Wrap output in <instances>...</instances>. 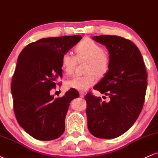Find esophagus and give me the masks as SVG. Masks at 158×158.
Instances as JSON below:
<instances>
[{"label":"esophagus","instance_id":"esophagus-1","mask_svg":"<svg viewBox=\"0 0 158 158\" xmlns=\"http://www.w3.org/2000/svg\"><path fill=\"white\" fill-rule=\"evenodd\" d=\"M85 95V94L84 93V92H80V93H79V96H80V97H81V98L84 97Z\"/></svg>","mask_w":158,"mask_h":158}]
</instances>
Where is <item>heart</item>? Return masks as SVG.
<instances>
[{
    "label": "heart",
    "instance_id": "1",
    "mask_svg": "<svg viewBox=\"0 0 158 158\" xmlns=\"http://www.w3.org/2000/svg\"><path fill=\"white\" fill-rule=\"evenodd\" d=\"M76 56L70 52L63 54L61 66L67 73L71 75L79 62L86 61L83 77H74L67 81L66 86L78 91L88 90L97 81V77H102L108 71L110 66L109 56L102 48L90 39H85L75 48Z\"/></svg>",
    "mask_w": 158,
    "mask_h": 158
}]
</instances>
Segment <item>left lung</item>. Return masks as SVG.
<instances>
[{"label": "left lung", "instance_id": "obj_1", "mask_svg": "<svg viewBox=\"0 0 158 158\" xmlns=\"http://www.w3.org/2000/svg\"><path fill=\"white\" fill-rule=\"evenodd\" d=\"M92 39L109 53L108 71L94 88L110 101L90 93L85 96L88 128L98 138H116L128 131L140 114L147 88L146 67L140 51L130 40L108 35Z\"/></svg>", "mask_w": 158, "mask_h": 158}]
</instances>
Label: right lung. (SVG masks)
<instances>
[{
  "mask_svg": "<svg viewBox=\"0 0 158 158\" xmlns=\"http://www.w3.org/2000/svg\"><path fill=\"white\" fill-rule=\"evenodd\" d=\"M81 39V35L44 38L20 53L11 83L14 111L20 126L35 139L52 140L64 133L70 103L79 92L70 89L56 99L50 93L62 77L63 54Z\"/></svg>",
  "mask_w": 158,
  "mask_h": 158,
  "instance_id": "add662e5",
  "label": "right lung"
}]
</instances>
